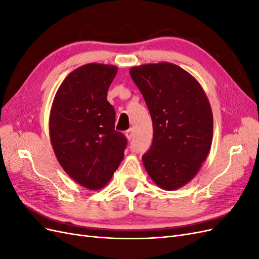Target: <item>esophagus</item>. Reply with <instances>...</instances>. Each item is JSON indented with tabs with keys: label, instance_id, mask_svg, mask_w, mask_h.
<instances>
[{
	"label": "esophagus",
	"instance_id": "1",
	"mask_svg": "<svg viewBox=\"0 0 259 259\" xmlns=\"http://www.w3.org/2000/svg\"><path fill=\"white\" fill-rule=\"evenodd\" d=\"M125 136H126V138L128 140L133 139V137H134V128H130L126 131V133H125Z\"/></svg>",
	"mask_w": 259,
	"mask_h": 259
}]
</instances>
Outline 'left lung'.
Masks as SVG:
<instances>
[{
    "instance_id": "8db88e82",
    "label": "left lung",
    "mask_w": 259,
    "mask_h": 259,
    "mask_svg": "<svg viewBox=\"0 0 259 259\" xmlns=\"http://www.w3.org/2000/svg\"><path fill=\"white\" fill-rule=\"evenodd\" d=\"M150 112L153 140L143 155L147 173L164 190H175L197 175L213 138L210 105L194 77L160 62L130 70Z\"/></svg>"
}]
</instances>
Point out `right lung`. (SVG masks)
I'll return each mask as SVG.
<instances>
[{
  "label": "right lung",
  "mask_w": 259,
  "mask_h": 259,
  "mask_svg": "<svg viewBox=\"0 0 259 259\" xmlns=\"http://www.w3.org/2000/svg\"><path fill=\"white\" fill-rule=\"evenodd\" d=\"M117 72L110 65L89 64L61 83L50 115V136L66 173L90 190L111 179L124 158L127 139L114 130L115 111L107 92Z\"/></svg>",
  "instance_id": "1"
}]
</instances>
